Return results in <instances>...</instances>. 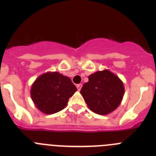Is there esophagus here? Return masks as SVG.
Returning <instances> with one entry per match:
<instances>
[{"label":"esophagus","mask_w":156,"mask_h":156,"mask_svg":"<svg viewBox=\"0 0 156 156\" xmlns=\"http://www.w3.org/2000/svg\"><path fill=\"white\" fill-rule=\"evenodd\" d=\"M76 87H77V89H78V90H80L81 87H82V84H81V83H80V84H77Z\"/></svg>","instance_id":"1"}]
</instances>
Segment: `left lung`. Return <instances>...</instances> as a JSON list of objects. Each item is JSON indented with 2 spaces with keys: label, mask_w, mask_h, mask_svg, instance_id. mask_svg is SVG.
<instances>
[{
  "label": "left lung",
  "mask_w": 156,
  "mask_h": 156,
  "mask_svg": "<svg viewBox=\"0 0 156 156\" xmlns=\"http://www.w3.org/2000/svg\"><path fill=\"white\" fill-rule=\"evenodd\" d=\"M80 94L91 111L107 115L119 105L124 94L122 81L108 70L99 71L88 77Z\"/></svg>",
  "instance_id": "8db88e82"
}]
</instances>
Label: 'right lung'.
<instances>
[{
    "label": "right lung",
    "instance_id": "add662e5",
    "mask_svg": "<svg viewBox=\"0 0 156 156\" xmlns=\"http://www.w3.org/2000/svg\"><path fill=\"white\" fill-rule=\"evenodd\" d=\"M76 90L70 78L57 72L47 73L34 83L31 98L38 109L44 113L53 114L62 110Z\"/></svg>",
    "mask_w": 156,
    "mask_h": 156
}]
</instances>
